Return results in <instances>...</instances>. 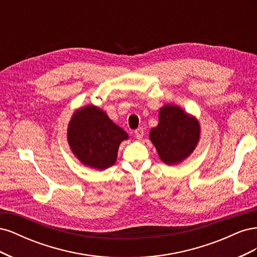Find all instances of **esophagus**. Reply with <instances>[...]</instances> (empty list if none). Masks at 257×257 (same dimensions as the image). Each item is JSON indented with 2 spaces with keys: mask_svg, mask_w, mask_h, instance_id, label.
I'll return each mask as SVG.
<instances>
[{
  "mask_svg": "<svg viewBox=\"0 0 257 257\" xmlns=\"http://www.w3.org/2000/svg\"><path fill=\"white\" fill-rule=\"evenodd\" d=\"M144 136V127H138L135 131V137L138 139V141H141Z\"/></svg>",
  "mask_w": 257,
  "mask_h": 257,
  "instance_id": "esophagus-1",
  "label": "esophagus"
}]
</instances>
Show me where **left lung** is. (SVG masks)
<instances>
[{
    "mask_svg": "<svg viewBox=\"0 0 257 257\" xmlns=\"http://www.w3.org/2000/svg\"><path fill=\"white\" fill-rule=\"evenodd\" d=\"M200 127L197 119L176 105H165L159 112V124L150 131V141L167 165L179 164L196 148Z\"/></svg>",
    "mask_w": 257,
    "mask_h": 257,
    "instance_id": "obj_1",
    "label": "left lung"
}]
</instances>
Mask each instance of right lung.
Instances as JSON below:
<instances>
[{
	"instance_id": "add662e5",
	"label": "right lung",
	"mask_w": 257,
	"mask_h": 257,
	"mask_svg": "<svg viewBox=\"0 0 257 257\" xmlns=\"http://www.w3.org/2000/svg\"><path fill=\"white\" fill-rule=\"evenodd\" d=\"M127 138L125 131L93 105L77 110L68 123L67 141L71 150L83 165L91 168L103 170L112 166L120 144Z\"/></svg>"
}]
</instances>
